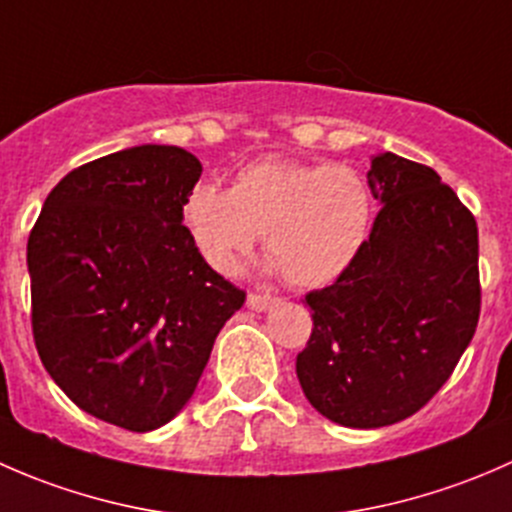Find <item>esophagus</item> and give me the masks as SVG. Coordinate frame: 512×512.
<instances>
[{
    "label": "esophagus",
    "instance_id": "obj_1",
    "mask_svg": "<svg viewBox=\"0 0 512 512\" xmlns=\"http://www.w3.org/2000/svg\"><path fill=\"white\" fill-rule=\"evenodd\" d=\"M277 304V297H270V294H247V307L252 312H267Z\"/></svg>",
    "mask_w": 512,
    "mask_h": 512
}]
</instances>
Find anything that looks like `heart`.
<instances>
[{
	"mask_svg": "<svg viewBox=\"0 0 512 512\" xmlns=\"http://www.w3.org/2000/svg\"><path fill=\"white\" fill-rule=\"evenodd\" d=\"M183 223L203 260L232 275L265 237L272 267L294 287H324L349 270L371 227V193L349 165L260 160L235 175L230 190L198 183L183 203Z\"/></svg>",
	"mask_w": 512,
	"mask_h": 512,
	"instance_id": "1",
	"label": "heart"
}]
</instances>
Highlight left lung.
<instances>
[{
    "label": "left lung",
    "instance_id": "left-lung-1",
    "mask_svg": "<svg viewBox=\"0 0 512 512\" xmlns=\"http://www.w3.org/2000/svg\"><path fill=\"white\" fill-rule=\"evenodd\" d=\"M381 203L337 282L307 294L312 337L297 354L309 404L347 428L416 414L448 381L480 314L478 225L441 175L396 153L371 156Z\"/></svg>",
    "mask_w": 512,
    "mask_h": 512
}]
</instances>
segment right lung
Listing matches in <instances>:
<instances>
[{
	"label": "right lung",
	"instance_id": "1",
	"mask_svg": "<svg viewBox=\"0 0 512 512\" xmlns=\"http://www.w3.org/2000/svg\"><path fill=\"white\" fill-rule=\"evenodd\" d=\"M203 165L133 146L59 180L27 245L36 352L86 414L146 433L183 411L245 304L183 225Z\"/></svg>",
	"mask_w": 512,
	"mask_h": 512
}]
</instances>
